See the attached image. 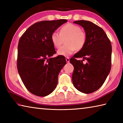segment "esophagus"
I'll return each instance as SVG.
<instances>
[{
  "instance_id": "obj_1",
  "label": "esophagus",
  "mask_w": 123,
  "mask_h": 123,
  "mask_svg": "<svg viewBox=\"0 0 123 123\" xmlns=\"http://www.w3.org/2000/svg\"><path fill=\"white\" fill-rule=\"evenodd\" d=\"M66 61H67V62H69V58L68 57H67L66 58Z\"/></svg>"
}]
</instances>
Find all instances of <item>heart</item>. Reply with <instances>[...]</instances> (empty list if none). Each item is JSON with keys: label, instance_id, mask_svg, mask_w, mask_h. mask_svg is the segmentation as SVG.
Wrapping results in <instances>:
<instances>
[{"label": "heart", "instance_id": "heart-1", "mask_svg": "<svg viewBox=\"0 0 123 123\" xmlns=\"http://www.w3.org/2000/svg\"><path fill=\"white\" fill-rule=\"evenodd\" d=\"M51 41L54 47L59 48L65 40L66 45L58 50L59 55L68 56L75 51L80 50L85 46L86 42V34L82 31L79 26L72 23H68L62 26L60 30V34L54 32L51 35Z\"/></svg>", "mask_w": 123, "mask_h": 123}]
</instances>
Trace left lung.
<instances>
[{"label":"left lung","instance_id":"1","mask_svg":"<svg viewBox=\"0 0 123 123\" xmlns=\"http://www.w3.org/2000/svg\"><path fill=\"white\" fill-rule=\"evenodd\" d=\"M83 27L86 42L84 48L70 59L74 66L72 81L81 92L89 94L100 88L105 81L111 68V42L103 29L87 20L73 22ZM82 60H77L81 58ZM86 60V63L83 61Z\"/></svg>","mask_w":123,"mask_h":123}]
</instances>
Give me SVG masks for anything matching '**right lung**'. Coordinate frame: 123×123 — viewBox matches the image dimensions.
<instances>
[{
  "mask_svg": "<svg viewBox=\"0 0 123 123\" xmlns=\"http://www.w3.org/2000/svg\"><path fill=\"white\" fill-rule=\"evenodd\" d=\"M67 19L43 20L27 29L18 45L17 66L26 89L32 94L45 97L56 88L58 75L66 64L63 56L52 57L56 51L51 35Z\"/></svg>",
  "mask_w": 123,
  "mask_h": 123,
  "instance_id": "obj_1",
  "label": "right lung"
}]
</instances>
